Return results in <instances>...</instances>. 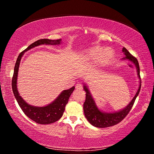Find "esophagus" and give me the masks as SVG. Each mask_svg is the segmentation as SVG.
Returning <instances> with one entry per match:
<instances>
[{
  "mask_svg": "<svg viewBox=\"0 0 154 154\" xmlns=\"http://www.w3.org/2000/svg\"><path fill=\"white\" fill-rule=\"evenodd\" d=\"M75 88H76L77 90H82L83 89V85L82 83H77V84L75 85Z\"/></svg>",
  "mask_w": 154,
  "mask_h": 154,
  "instance_id": "1",
  "label": "esophagus"
}]
</instances>
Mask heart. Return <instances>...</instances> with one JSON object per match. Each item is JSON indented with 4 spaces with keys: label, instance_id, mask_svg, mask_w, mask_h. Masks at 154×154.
<instances>
[{
    "label": "heart",
    "instance_id": "heart-1",
    "mask_svg": "<svg viewBox=\"0 0 154 154\" xmlns=\"http://www.w3.org/2000/svg\"><path fill=\"white\" fill-rule=\"evenodd\" d=\"M113 51L111 48H106L103 49L102 47L95 46L91 48L87 52L88 58L97 62L100 64H106L111 61L113 56Z\"/></svg>",
    "mask_w": 154,
    "mask_h": 154
}]
</instances>
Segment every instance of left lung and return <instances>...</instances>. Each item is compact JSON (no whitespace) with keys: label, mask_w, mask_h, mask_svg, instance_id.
<instances>
[{"label":"left lung","mask_w":154,"mask_h":154,"mask_svg":"<svg viewBox=\"0 0 154 154\" xmlns=\"http://www.w3.org/2000/svg\"><path fill=\"white\" fill-rule=\"evenodd\" d=\"M122 51L125 56L123 59H127L134 63L135 66L137 67V74L138 77L140 79V85L139 89L137 90V92L134 97L132 98L126 107L122 109V110L119 111L115 112V113H104L101 111L99 110L97 106L96 105V103L94 100L93 98L91 96L90 91L88 90V87L86 85L83 86V89H84L85 92H86L85 94V100L84 103H83V111H84V114L88 121L92 125V126L97 127V128H106L110 127L114 125L118 124L121 121L123 120L124 118H126L130 111L133 106L134 101L136 100V98L137 96L139 95L140 86H141V79H140V68L139 64L138 62L137 59L135 58L134 56L130 54V52L127 50V49L123 48H122Z\"/></svg>","instance_id":"obj_1"}]
</instances>
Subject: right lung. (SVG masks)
<instances>
[{
    "label": "right lung",
    "instance_id": "1",
    "mask_svg": "<svg viewBox=\"0 0 154 154\" xmlns=\"http://www.w3.org/2000/svg\"><path fill=\"white\" fill-rule=\"evenodd\" d=\"M60 42L61 39L51 40L48 39V38H43V39H39L35 41V42H34L28 46L24 51L21 52L17 59L16 63H15L14 67L11 85L13 92H14L15 97L17 101L18 105H19L26 116L34 122L40 124H52L59 120L62 118L65 110V106L69 102V97L75 90V87L73 86L69 90L62 91V92L53 103L45 106L39 107V106H35L28 105L20 96V94L18 93L17 89V79L20 60L22 56L24 55V52L35 48L36 46L43 45V44H46V45H58V44L60 43Z\"/></svg>",
    "mask_w": 154,
    "mask_h": 154
}]
</instances>
